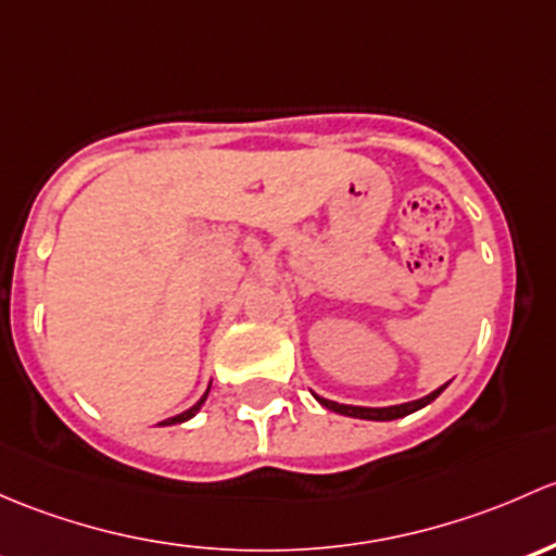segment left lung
I'll list each match as a JSON object with an SVG mask.
<instances>
[{"label":"left lung","mask_w":556,"mask_h":556,"mask_svg":"<svg viewBox=\"0 0 556 556\" xmlns=\"http://www.w3.org/2000/svg\"><path fill=\"white\" fill-rule=\"evenodd\" d=\"M447 386L437 388L433 393H428V396L417 399V402H406V404H396V406H351V404H337V402H329V399H320L313 393V396L318 399L320 404L326 406V409L337 412V415H348V417H358V420H396V417H404V415H412V412L422 409L426 404H431L433 399L439 396V393L444 391Z\"/></svg>","instance_id":"left-lung-1"}]
</instances>
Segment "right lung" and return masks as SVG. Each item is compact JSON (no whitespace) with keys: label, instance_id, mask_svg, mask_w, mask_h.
<instances>
[{"label":"right lung","instance_id":"add662e5","mask_svg":"<svg viewBox=\"0 0 556 556\" xmlns=\"http://www.w3.org/2000/svg\"><path fill=\"white\" fill-rule=\"evenodd\" d=\"M205 396H208V391H205V393H203V399H200V402L194 404V406H190V409H187V412H181V415H176V417H168V420H163V422H160V426H176V422H185V420H190V417H194V412H198L200 406H203Z\"/></svg>","mask_w":556,"mask_h":556}]
</instances>
